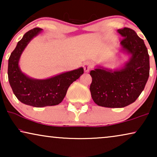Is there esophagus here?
<instances>
[{
  "label": "esophagus",
  "mask_w": 157,
  "mask_h": 157,
  "mask_svg": "<svg viewBox=\"0 0 157 157\" xmlns=\"http://www.w3.org/2000/svg\"><path fill=\"white\" fill-rule=\"evenodd\" d=\"M93 67V64L91 61H86L83 64V68H84L85 72H89Z\"/></svg>",
  "instance_id": "obj_1"
}]
</instances>
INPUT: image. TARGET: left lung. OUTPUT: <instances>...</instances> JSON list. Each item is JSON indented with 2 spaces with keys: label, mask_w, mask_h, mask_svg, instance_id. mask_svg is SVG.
Instances as JSON below:
<instances>
[{
  "label": "left lung",
  "mask_w": 157,
  "mask_h": 157,
  "mask_svg": "<svg viewBox=\"0 0 157 157\" xmlns=\"http://www.w3.org/2000/svg\"><path fill=\"white\" fill-rule=\"evenodd\" d=\"M124 38L121 51L130 56L120 68L112 70L98 66L90 71L91 97L100 106L123 108L137 99L149 76V56L144 40L134 30H118Z\"/></svg>",
  "instance_id": "obj_1"
}]
</instances>
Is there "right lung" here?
Wrapping results in <instances>:
<instances>
[{"mask_svg":"<svg viewBox=\"0 0 157 157\" xmlns=\"http://www.w3.org/2000/svg\"><path fill=\"white\" fill-rule=\"evenodd\" d=\"M42 30L35 28L25 33L8 59V81L13 94L23 104L34 107L59 104L70 85L83 74V68L81 67L48 78L36 79L21 71L19 67L21 56L29 42Z\"/></svg>","mask_w":157,"mask_h":157,"instance_id":"right-lung-1","label":"right lung"}]
</instances>
